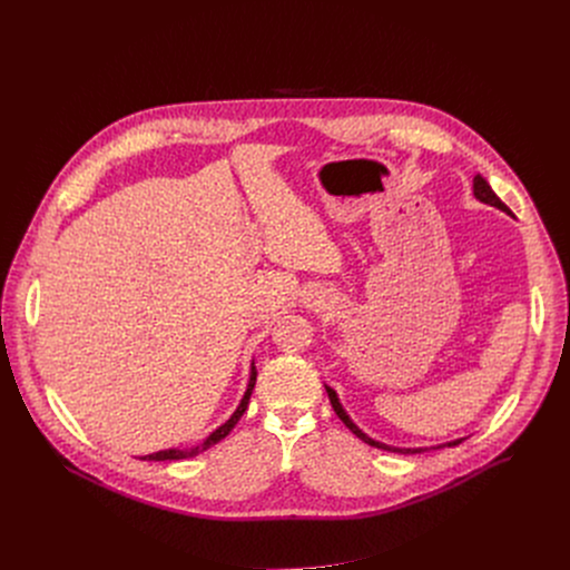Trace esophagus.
<instances>
[{"label": "esophagus", "mask_w": 570, "mask_h": 570, "mask_svg": "<svg viewBox=\"0 0 570 570\" xmlns=\"http://www.w3.org/2000/svg\"><path fill=\"white\" fill-rule=\"evenodd\" d=\"M322 302H324V297L317 291H308L306 297H304L306 306H322Z\"/></svg>", "instance_id": "1"}]
</instances>
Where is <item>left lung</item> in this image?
Returning a JSON list of instances; mask_svg holds the SVG:
<instances>
[{
	"label": "left lung",
	"instance_id": "8db88e82",
	"mask_svg": "<svg viewBox=\"0 0 570 570\" xmlns=\"http://www.w3.org/2000/svg\"><path fill=\"white\" fill-rule=\"evenodd\" d=\"M473 196L480 200V203H484V205H492V207H497V209H501V212H505V214H510L512 216V209L494 194V189L490 187V183H487L480 174L473 178ZM324 390H327V394H330V401H332V405H334V411H336V415L343 420V424L358 438V440H363L365 444H370V446H376V449H383V451H394V453H424V451H429L426 446H420V449H401V446H392V444H383V442H379V440H372L367 433H363L354 422H352V417L345 413V409H343V403H341V399H338V394H336V390L334 387H330V385H324ZM464 438H460V440H453V442H446V444H438V446H431V449H440V446H455V444H460Z\"/></svg>",
	"mask_w": 570,
	"mask_h": 570
}]
</instances>
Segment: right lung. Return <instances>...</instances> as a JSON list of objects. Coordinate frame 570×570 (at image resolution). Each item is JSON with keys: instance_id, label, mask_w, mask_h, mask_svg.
I'll use <instances>...</instances> for the list:
<instances>
[{"instance_id": "add662e5", "label": "right lung", "mask_w": 570, "mask_h": 570, "mask_svg": "<svg viewBox=\"0 0 570 570\" xmlns=\"http://www.w3.org/2000/svg\"><path fill=\"white\" fill-rule=\"evenodd\" d=\"M255 381H257V367H255V361H253V363H250V379H248V387H246V392H243V399L238 401L236 411L232 413V417H229L225 424H220L216 431H212V433H209L200 444H196V446H191V449H165V451H157V453L141 455L139 460H185V458H194V455H198V453L207 451L209 446H214L216 442H220L225 435H229V431L236 426V422L240 420V415L246 413L248 403H250V394H253V390H255Z\"/></svg>"}]
</instances>
